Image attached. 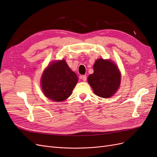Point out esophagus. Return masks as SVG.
Listing matches in <instances>:
<instances>
[{
  "instance_id": "esophagus-1",
  "label": "esophagus",
  "mask_w": 157,
  "mask_h": 157,
  "mask_svg": "<svg viewBox=\"0 0 157 157\" xmlns=\"http://www.w3.org/2000/svg\"><path fill=\"white\" fill-rule=\"evenodd\" d=\"M81 78L82 79L83 81H86V75H82Z\"/></svg>"
}]
</instances>
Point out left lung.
Instances as JSON below:
<instances>
[{"mask_svg": "<svg viewBox=\"0 0 157 157\" xmlns=\"http://www.w3.org/2000/svg\"><path fill=\"white\" fill-rule=\"evenodd\" d=\"M93 67L94 73L88 76V82L94 92L101 98L111 97L121 84V75L117 65L111 60L100 58Z\"/></svg>", "mask_w": 157, "mask_h": 157, "instance_id": "8db88e82", "label": "left lung"}]
</instances>
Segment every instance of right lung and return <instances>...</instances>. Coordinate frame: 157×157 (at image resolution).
Here are the masks:
<instances>
[{
	"label": "right lung",
	"instance_id": "1",
	"mask_svg": "<svg viewBox=\"0 0 157 157\" xmlns=\"http://www.w3.org/2000/svg\"><path fill=\"white\" fill-rule=\"evenodd\" d=\"M78 82V77L64 59L54 61L44 71L41 87L45 96L54 101L68 98Z\"/></svg>",
	"mask_w": 157,
	"mask_h": 157
}]
</instances>
